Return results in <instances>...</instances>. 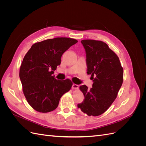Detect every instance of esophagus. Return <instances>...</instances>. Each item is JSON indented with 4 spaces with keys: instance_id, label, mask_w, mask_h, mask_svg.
Here are the masks:
<instances>
[{
    "instance_id": "1",
    "label": "esophagus",
    "mask_w": 146,
    "mask_h": 146,
    "mask_svg": "<svg viewBox=\"0 0 146 146\" xmlns=\"http://www.w3.org/2000/svg\"><path fill=\"white\" fill-rule=\"evenodd\" d=\"M78 85H76V84H73L72 85V88L74 90H78Z\"/></svg>"
}]
</instances>
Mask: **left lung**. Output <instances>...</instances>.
I'll return each instance as SVG.
<instances>
[{"label":"left lung","instance_id":"1","mask_svg":"<svg viewBox=\"0 0 146 146\" xmlns=\"http://www.w3.org/2000/svg\"><path fill=\"white\" fill-rule=\"evenodd\" d=\"M81 42L86 52L87 74L91 75L93 84L90 90L86 85L80 86L85 99L77 107L88 116H99L116 99L122 85L123 70L118 56L105 42L93 39Z\"/></svg>","mask_w":146,"mask_h":146}]
</instances>
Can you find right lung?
Here are the masks:
<instances>
[{
	"mask_svg": "<svg viewBox=\"0 0 146 146\" xmlns=\"http://www.w3.org/2000/svg\"><path fill=\"white\" fill-rule=\"evenodd\" d=\"M70 38H55L34 44L25 54L19 70L24 94L29 105L40 113L54 111L72 86L69 79L55 78L63 53L77 42Z\"/></svg>",
	"mask_w": 146,
	"mask_h": 146,
	"instance_id": "add662e5",
	"label": "right lung"
}]
</instances>
